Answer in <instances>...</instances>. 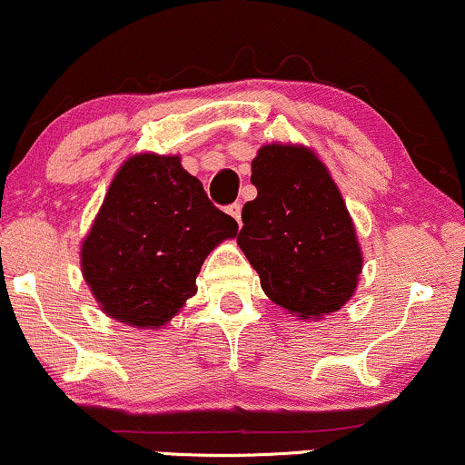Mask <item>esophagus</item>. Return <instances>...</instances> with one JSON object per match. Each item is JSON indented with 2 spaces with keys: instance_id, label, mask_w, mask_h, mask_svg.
I'll list each match as a JSON object with an SVG mask.
<instances>
[{
  "instance_id": "1",
  "label": "esophagus",
  "mask_w": 465,
  "mask_h": 465,
  "mask_svg": "<svg viewBox=\"0 0 465 465\" xmlns=\"http://www.w3.org/2000/svg\"><path fill=\"white\" fill-rule=\"evenodd\" d=\"M241 212H242V205H241V203H232V205L227 207V213H229V216L236 218L238 223H241Z\"/></svg>"
}]
</instances>
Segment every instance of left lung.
Here are the masks:
<instances>
[{
	"instance_id": "left-lung-1",
	"label": "left lung",
	"mask_w": 465,
	"mask_h": 465,
	"mask_svg": "<svg viewBox=\"0 0 465 465\" xmlns=\"http://www.w3.org/2000/svg\"><path fill=\"white\" fill-rule=\"evenodd\" d=\"M258 196L244 203L238 244L264 293L298 318L346 304L361 253L341 193L313 152L264 145L252 163Z\"/></svg>"
}]
</instances>
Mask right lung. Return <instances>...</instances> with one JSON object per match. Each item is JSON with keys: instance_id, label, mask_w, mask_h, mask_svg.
<instances>
[{"instance_id": "1", "label": "right lung", "mask_w": 465, "mask_h": 465, "mask_svg": "<svg viewBox=\"0 0 465 465\" xmlns=\"http://www.w3.org/2000/svg\"><path fill=\"white\" fill-rule=\"evenodd\" d=\"M236 233L238 223L209 201L178 156H134L85 238L84 278L105 313L154 329L196 293L207 253Z\"/></svg>"}]
</instances>
